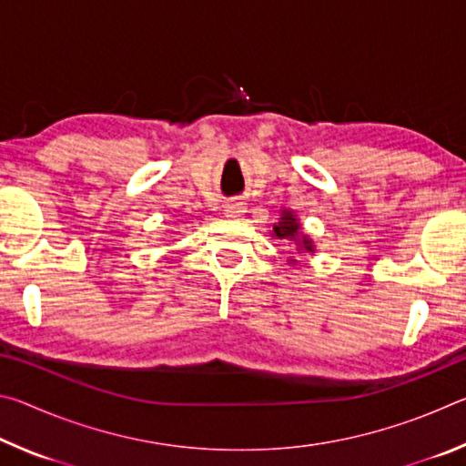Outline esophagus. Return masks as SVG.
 <instances>
[{
	"instance_id": "1",
	"label": "esophagus",
	"mask_w": 466,
	"mask_h": 466,
	"mask_svg": "<svg viewBox=\"0 0 466 466\" xmlns=\"http://www.w3.org/2000/svg\"><path fill=\"white\" fill-rule=\"evenodd\" d=\"M244 214H247V203L242 201H230L224 205V216L230 218V219H238V218H244Z\"/></svg>"
}]
</instances>
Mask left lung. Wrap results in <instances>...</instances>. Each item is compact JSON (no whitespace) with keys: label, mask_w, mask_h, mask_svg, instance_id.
Listing matches in <instances>:
<instances>
[{"label":"left lung","mask_w":466,"mask_h":466,"mask_svg":"<svg viewBox=\"0 0 466 466\" xmlns=\"http://www.w3.org/2000/svg\"><path fill=\"white\" fill-rule=\"evenodd\" d=\"M269 232L273 238H279L283 242L294 244L291 257H288V263H291V265L298 263V258H296L298 255H306V252H309V255H314V250H317V244H314L310 236L302 230V224H299V218L296 216L294 209L283 208L279 219L273 224Z\"/></svg>","instance_id":"8db88e82"}]
</instances>
